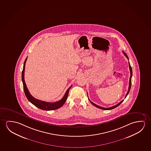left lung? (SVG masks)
<instances>
[{
    "mask_svg": "<svg viewBox=\"0 0 151 151\" xmlns=\"http://www.w3.org/2000/svg\"><path fill=\"white\" fill-rule=\"evenodd\" d=\"M123 53L124 54V55L125 56V57L127 58H128V60H129V58H128V56H127V55L126 54L125 52H123ZM129 68H130V80H129V88H128V91L127 93V94H126V95L125 96V98L127 97V96H128V94H129V93L130 92V89H131V78H132V67L131 66V65H130V62H129ZM87 96H88V93H87ZM88 99L89 100V101L91 102V104L93 105L94 106H95L96 107H97L98 108H99V109H102V110H111V109H114V108H116V107H118L120 105V104L122 103V102H123V100H122L121 101L119 102V104H116V105H115V106H112V107H109V108H104V107H100V106H98L97 104H95L94 103H93L92 101H91L90 99L88 98Z\"/></svg>",
    "mask_w": 151,
    "mask_h": 151,
    "instance_id": "left-lung-1",
    "label": "left lung"
}]
</instances>
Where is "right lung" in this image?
Wrapping results in <instances>:
<instances>
[{"label":"right lung","instance_id":"obj_1","mask_svg":"<svg viewBox=\"0 0 151 151\" xmlns=\"http://www.w3.org/2000/svg\"><path fill=\"white\" fill-rule=\"evenodd\" d=\"M27 60V58H26L24 64H23V70H22V83H23V90H24V91L25 93L26 97L27 98L28 100L31 104H34L35 106H36L38 108L41 109V110H47V111L54 110H56V109H58V108H60V107H62L66 102V100L67 99L70 88L72 87V85H71L69 88H68V89L66 91L65 95L64 96V97L62 98V99H60L58 101L54 102H45V101H41V100H39L35 99L29 93V91H28V88H27V85H26L25 81H24V70H25V65H26Z\"/></svg>","mask_w":151,"mask_h":151}]
</instances>
